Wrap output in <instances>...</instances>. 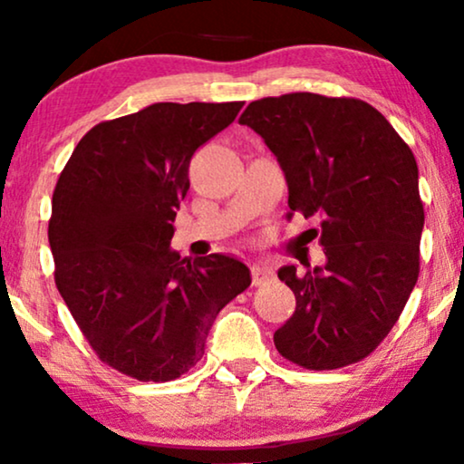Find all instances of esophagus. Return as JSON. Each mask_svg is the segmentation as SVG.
<instances>
[{
    "mask_svg": "<svg viewBox=\"0 0 464 464\" xmlns=\"http://www.w3.org/2000/svg\"><path fill=\"white\" fill-rule=\"evenodd\" d=\"M272 275H275V272H272V268L268 264H264V262H256L251 266V278H253V285H264L266 281H268V278H272Z\"/></svg>",
    "mask_w": 464,
    "mask_h": 464,
    "instance_id": "obj_1",
    "label": "esophagus"
}]
</instances>
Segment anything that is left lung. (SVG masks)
Instances as JSON below:
<instances>
[{"label":"left lung","instance_id":"8db88e82","mask_svg":"<svg viewBox=\"0 0 464 464\" xmlns=\"http://www.w3.org/2000/svg\"><path fill=\"white\" fill-rule=\"evenodd\" d=\"M240 124L281 164L289 208L319 218L325 266H283L295 313L275 346L306 370L365 359L395 325L420 272L424 208L418 164L376 107L313 92L246 105Z\"/></svg>","mask_w":464,"mask_h":464}]
</instances>
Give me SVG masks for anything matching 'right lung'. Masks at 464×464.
Returning a JSON list of instances; mask_svg holds the SVG:
<instances>
[{
  "label": "right lung",
  "instance_id": "obj_1",
  "mask_svg": "<svg viewBox=\"0 0 464 464\" xmlns=\"http://www.w3.org/2000/svg\"><path fill=\"white\" fill-rule=\"evenodd\" d=\"M240 107L154 103L107 120L80 139L56 181V289L99 359L141 382H169L198 363L215 316L251 285L237 257L189 262L169 246L194 151Z\"/></svg>",
  "mask_w": 464,
  "mask_h": 464
}]
</instances>
